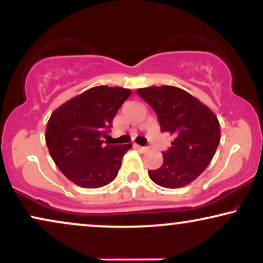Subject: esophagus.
I'll use <instances>...</instances> for the list:
<instances>
[{"label": "esophagus", "mask_w": 263, "mask_h": 263, "mask_svg": "<svg viewBox=\"0 0 263 263\" xmlns=\"http://www.w3.org/2000/svg\"><path fill=\"white\" fill-rule=\"evenodd\" d=\"M135 148H138L139 151H141V152H146V151H148V147H143V146H140V145H134Z\"/></svg>", "instance_id": "obj_1"}]
</instances>
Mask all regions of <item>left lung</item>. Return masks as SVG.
Masks as SVG:
<instances>
[{"label": "left lung", "instance_id": "left-lung-1", "mask_svg": "<svg viewBox=\"0 0 263 263\" xmlns=\"http://www.w3.org/2000/svg\"><path fill=\"white\" fill-rule=\"evenodd\" d=\"M156 111L161 132L175 136L163 153V165L148 170L156 184L168 189L185 186L199 177L213 159L220 142V124L208 107L175 86L138 89Z\"/></svg>", "mask_w": 263, "mask_h": 263}]
</instances>
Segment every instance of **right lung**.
<instances>
[{"mask_svg": "<svg viewBox=\"0 0 263 263\" xmlns=\"http://www.w3.org/2000/svg\"><path fill=\"white\" fill-rule=\"evenodd\" d=\"M130 95L127 88L97 86L51 114L46 146L60 171L77 185L95 189L116 178L132 143L109 145L102 138L111 130L114 117Z\"/></svg>", "mask_w": 263, "mask_h": 263, "instance_id": "1", "label": "right lung"}]
</instances>
